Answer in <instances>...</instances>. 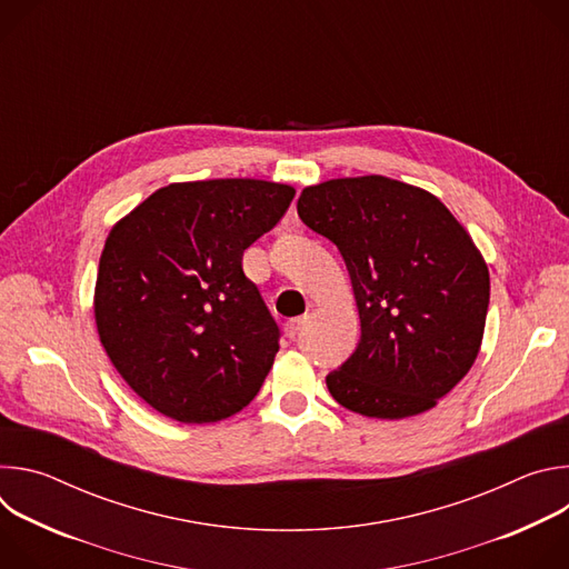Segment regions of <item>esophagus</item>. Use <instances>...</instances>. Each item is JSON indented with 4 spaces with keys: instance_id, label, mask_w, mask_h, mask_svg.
Returning a JSON list of instances; mask_svg holds the SVG:
<instances>
[{
    "instance_id": "1",
    "label": "esophagus",
    "mask_w": 569,
    "mask_h": 569,
    "mask_svg": "<svg viewBox=\"0 0 569 569\" xmlns=\"http://www.w3.org/2000/svg\"><path fill=\"white\" fill-rule=\"evenodd\" d=\"M303 323H306V317H295V319H288V321L283 323V333H286V338L295 340V338L299 336V331H301Z\"/></svg>"
}]
</instances>
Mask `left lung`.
<instances>
[{
    "label": "left lung",
    "instance_id": "1",
    "mask_svg": "<svg viewBox=\"0 0 569 569\" xmlns=\"http://www.w3.org/2000/svg\"><path fill=\"white\" fill-rule=\"evenodd\" d=\"M299 218L338 246L360 315L353 356L327 376L342 408L398 421L432 410L477 360L489 268L426 189L385 176L306 187Z\"/></svg>",
    "mask_w": 569,
    "mask_h": 569
}]
</instances>
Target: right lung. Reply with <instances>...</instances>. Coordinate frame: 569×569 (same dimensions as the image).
I'll return each instance as SVG.
<instances>
[{
    "label": "right lung",
    "instance_id": "right-lung-1",
    "mask_svg": "<svg viewBox=\"0 0 569 569\" xmlns=\"http://www.w3.org/2000/svg\"><path fill=\"white\" fill-rule=\"evenodd\" d=\"M295 198L290 184L227 178L157 189L108 233L94 288L101 345L152 410L216 423L248 408L279 327L242 252Z\"/></svg>",
    "mask_w": 569,
    "mask_h": 569
}]
</instances>
